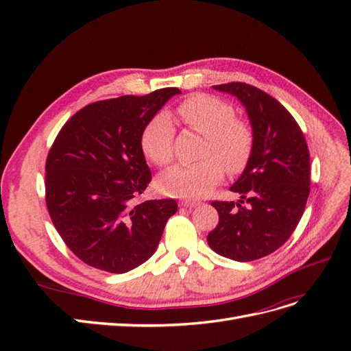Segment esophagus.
I'll use <instances>...</instances> for the list:
<instances>
[{
	"mask_svg": "<svg viewBox=\"0 0 351 351\" xmlns=\"http://www.w3.org/2000/svg\"><path fill=\"white\" fill-rule=\"evenodd\" d=\"M199 205V202H193V200H182L180 202V206H184V208H195Z\"/></svg>",
	"mask_w": 351,
	"mask_h": 351,
	"instance_id": "1",
	"label": "esophagus"
}]
</instances>
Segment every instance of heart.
Segmentation results:
<instances>
[{
	"label": "heart",
	"instance_id": "obj_1",
	"mask_svg": "<svg viewBox=\"0 0 351 351\" xmlns=\"http://www.w3.org/2000/svg\"><path fill=\"white\" fill-rule=\"evenodd\" d=\"M177 115L190 129L205 136L202 161L177 164L158 177V189L174 197L199 199L208 196L228 173H240L246 167L252 149L250 127L236 119L232 105L210 95L199 93L177 107ZM174 127L169 115L158 112L146 123L141 134L145 156L156 165H165L173 158Z\"/></svg>",
	"mask_w": 351,
	"mask_h": 351
}]
</instances>
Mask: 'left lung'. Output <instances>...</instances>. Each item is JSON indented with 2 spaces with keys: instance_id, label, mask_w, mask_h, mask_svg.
Returning a JSON list of instances; mask_svg holds the SVG:
<instances>
[{
  "instance_id": "8db88e82",
  "label": "left lung",
  "mask_w": 351,
  "mask_h": 351,
  "mask_svg": "<svg viewBox=\"0 0 351 351\" xmlns=\"http://www.w3.org/2000/svg\"><path fill=\"white\" fill-rule=\"evenodd\" d=\"M212 88L246 108L253 149L230 187L239 202H212L219 221L206 240L221 256L249 262L280 249L299 224L311 192L309 149L293 115L268 93L241 82Z\"/></svg>"
}]
</instances>
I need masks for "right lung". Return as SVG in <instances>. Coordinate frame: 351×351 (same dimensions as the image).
I'll return each instance as SVG.
<instances>
[{"mask_svg":"<svg viewBox=\"0 0 351 351\" xmlns=\"http://www.w3.org/2000/svg\"><path fill=\"white\" fill-rule=\"evenodd\" d=\"M177 88L120 97L82 108L62 125L45 167L47 206L58 234L84 263L112 274L155 253L173 199L134 204L151 182L141 146L146 123Z\"/></svg>","mask_w":351,"mask_h":351,"instance_id":"right-lung-1","label":"right lung"}]
</instances>
